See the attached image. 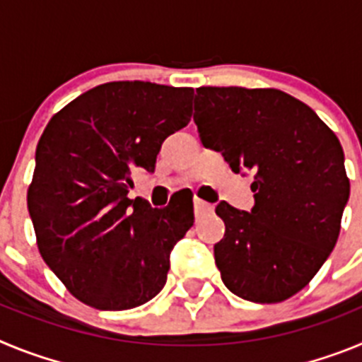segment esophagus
Here are the masks:
<instances>
[{
  "mask_svg": "<svg viewBox=\"0 0 362 362\" xmlns=\"http://www.w3.org/2000/svg\"><path fill=\"white\" fill-rule=\"evenodd\" d=\"M194 210H196L197 216H203V214H209L212 212V204H209L206 201L203 199H194Z\"/></svg>",
  "mask_w": 362,
  "mask_h": 362,
  "instance_id": "obj_1",
  "label": "esophagus"
}]
</instances>
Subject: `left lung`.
<instances>
[{
	"label": "left lung",
	"mask_w": 362,
	"mask_h": 362,
	"mask_svg": "<svg viewBox=\"0 0 362 362\" xmlns=\"http://www.w3.org/2000/svg\"><path fill=\"white\" fill-rule=\"evenodd\" d=\"M194 121L206 148L254 174L250 212L221 201L214 246L226 288L252 303L303 290L334 250L350 197L344 152L312 108L276 88L201 86Z\"/></svg>",
	"instance_id": "obj_1"
}]
</instances>
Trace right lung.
I'll use <instances>...</instances> for the list:
<instances>
[{"mask_svg":"<svg viewBox=\"0 0 362 362\" xmlns=\"http://www.w3.org/2000/svg\"><path fill=\"white\" fill-rule=\"evenodd\" d=\"M192 88L114 81L49 121L28 187L43 261L81 303L129 310L158 296L194 204L130 199L136 172H153L163 141L190 121Z\"/></svg>","mask_w":362,"mask_h":362,"instance_id":"1","label":"right lung"}]
</instances>
